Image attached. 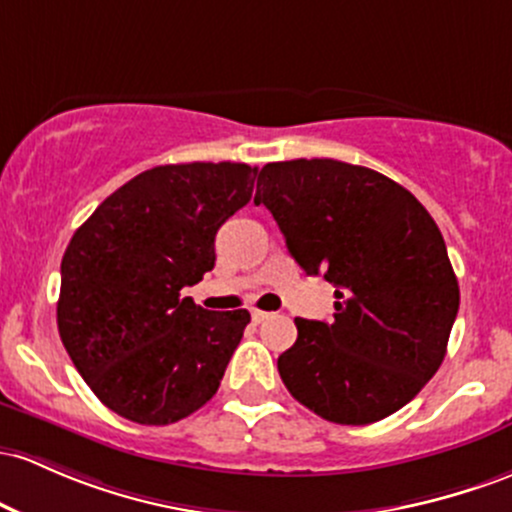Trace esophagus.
I'll return each instance as SVG.
<instances>
[{
	"label": "esophagus",
	"instance_id": "34e87169",
	"mask_svg": "<svg viewBox=\"0 0 512 512\" xmlns=\"http://www.w3.org/2000/svg\"><path fill=\"white\" fill-rule=\"evenodd\" d=\"M250 316H252V320H255V323H262V320L272 318V313H267V311H260V308H252V311H250Z\"/></svg>",
	"mask_w": 512,
	"mask_h": 512
}]
</instances>
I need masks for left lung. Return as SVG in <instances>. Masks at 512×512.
<instances>
[{
	"label": "left lung",
	"instance_id": "8db88e82",
	"mask_svg": "<svg viewBox=\"0 0 512 512\" xmlns=\"http://www.w3.org/2000/svg\"><path fill=\"white\" fill-rule=\"evenodd\" d=\"M265 204L306 274L335 286V313L296 318L277 359L296 401L340 425H369L418 396L447 355L459 284L440 228L415 196L350 162H269Z\"/></svg>",
	"mask_w": 512,
	"mask_h": 512
}]
</instances>
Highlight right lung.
<instances>
[{"mask_svg":"<svg viewBox=\"0 0 512 512\" xmlns=\"http://www.w3.org/2000/svg\"><path fill=\"white\" fill-rule=\"evenodd\" d=\"M255 174L245 162L153 167L72 235L60 265V340L121 418L177 423L221 386L250 313L206 311L182 289L216 265L218 228L250 201Z\"/></svg>","mask_w":512,"mask_h":512,"instance_id":"right-lung-1","label":"right lung"}]
</instances>
